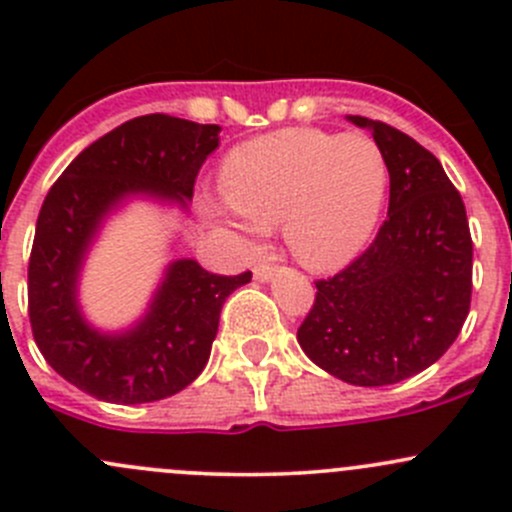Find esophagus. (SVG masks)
<instances>
[{
	"instance_id": "esophagus-1",
	"label": "esophagus",
	"mask_w": 512,
	"mask_h": 512,
	"mask_svg": "<svg viewBox=\"0 0 512 512\" xmlns=\"http://www.w3.org/2000/svg\"><path fill=\"white\" fill-rule=\"evenodd\" d=\"M275 272H277L275 265H267V262H260V265H257L255 270H252V275H255L257 282H267V280H272V275H275Z\"/></svg>"
}]
</instances>
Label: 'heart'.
Here are the masks:
<instances>
[{"mask_svg": "<svg viewBox=\"0 0 512 512\" xmlns=\"http://www.w3.org/2000/svg\"><path fill=\"white\" fill-rule=\"evenodd\" d=\"M223 188L230 210H215L245 240L280 223L294 257L312 270L349 262L374 232L389 163L364 133L289 128L227 153Z\"/></svg>", "mask_w": 512, "mask_h": 512, "instance_id": "1", "label": "heart"}]
</instances>
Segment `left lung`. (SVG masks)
<instances>
[{
  "label": "left lung",
  "mask_w": 512,
  "mask_h": 512,
  "mask_svg": "<svg viewBox=\"0 0 512 512\" xmlns=\"http://www.w3.org/2000/svg\"><path fill=\"white\" fill-rule=\"evenodd\" d=\"M369 128L389 163V215L342 272L317 280L297 329L304 354L354 386L416 376L448 352L471 309L473 240L466 205L431 151L384 121Z\"/></svg>",
  "instance_id": "1"
}]
</instances>
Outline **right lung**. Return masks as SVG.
Segmentation results:
<instances>
[{
    "label": "right lung",
    "instance_id": "right-lung-1",
    "mask_svg": "<svg viewBox=\"0 0 512 512\" xmlns=\"http://www.w3.org/2000/svg\"><path fill=\"white\" fill-rule=\"evenodd\" d=\"M218 143L215 123L148 113L91 143L46 193L29 257V322L51 369L94 399L148 404L193 384L210 359L225 299L252 280V272L225 277L175 260L146 317L123 334L96 332L76 302L101 220L128 195L185 205Z\"/></svg>",
    "mask_w": 512,
    "mask_h": 512
}]
</instances>
